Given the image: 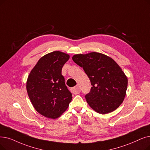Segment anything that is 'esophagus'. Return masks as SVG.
<instances>
[{
    "instance_id": "obj_1",
    "label": "esophagus",
    "mask_w": 150,
    "mask_h": 150,
    "mask_svg": "<svg viewBox=\"0 0 150 150\" xmlns=\"http://www.w3.org/2000/svg\"><path fill=\"white\" fill-rule=\"evenodd\" d=\"M71 91H72V93L75 94H79L80 93L81 89L79 85H76V86L74 87L72 89H71Z\"/></svg>"
}]
</instances>
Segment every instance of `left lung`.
I'll return each mask as SVG.
<instances>
[{
    "label": "left lung",
    "instance_id": "8db88e82",
    "mask_svg": "<svg viewBox=\"0 0 150 150\" xmlns=\"http://www.w3.org/2000/svg\"><path fill=\"white\" fill-rule=\"evenodd\" d=\"M72 59L83 68L92 85L85 96L90 107L100 114L118 108L127 88V78L119 65L112 58L97 52L75 54Z\"/></svg>",
    "mask_w": 150,
    "mask_h": 150
}]
</instances>
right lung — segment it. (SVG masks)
Instances as JSON below:
<instances>
[{"instance_id":"right-lung-1","label":"right lung","mask_w":150,"mask_h":150,"mask_svg":"<svg viewBox=\"0 0 150 150\" xmlns=\"http://www.w3.org/2000/svg\"><path fill=\"white\" fill-rule=\"evenodd\" d=\"M69 58L68 54L59 51L48 53L38 61L28 76L26 89L32 105L48 118H59L72 99L61 74Z\"/></svg>"}]
</instances>
